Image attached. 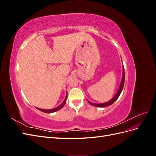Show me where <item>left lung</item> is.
Segmentation results:
<instances>
[{
	"label": "left lung",
	"instance_id": "1",
	"mask_svg": "<svg viewBox=\"0 0 156 156\" xmlns=\"http://www.w3.org/2000/svg\"><path fill=\"white\" fill-rule=\"evenodd\" d=\"M124 80H125V72H124V66H123V72H122V81H121V83H120V87L119 88V90H118L117 93L115 94V96L113 97L110 101H108L105 102V103H93L92 102H90L89 101H88V103H90V104L93 105V106L98 107H107V106L112 105V103H114L117 100L118 98H119V96L120 95V94H121L122 90H123V88H124Z\"/></svg>",
	"mask_w": 156,
	"mask_h": 156
}]
</instances>
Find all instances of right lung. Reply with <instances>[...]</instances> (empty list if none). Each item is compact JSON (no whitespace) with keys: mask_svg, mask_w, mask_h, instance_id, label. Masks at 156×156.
I'll return each instance as SVG.
<instances>
[{"mask_svg":"<svg viewBox=\"0 0 156 156\" xmlns=\"http://www.w3.org/2000/svg\"><path fill=\"white\" fill-rule=\"evenodd\" d=\"M67 98H68V96H67V94H66V96L65 100H64V101H63L62 103H61V104H60L59 106H58L57 107H56V108H52V109H42V108H37V109H38L39 111H41L44 112H45V113H52V112H56V111H57L61 109V108H62L64 107V105H65L66 102Z\"/></svg>","mask_w":156,"mask_h":156,"instance_id":"right-lung-1","label":"right lung"}]
</instances>
